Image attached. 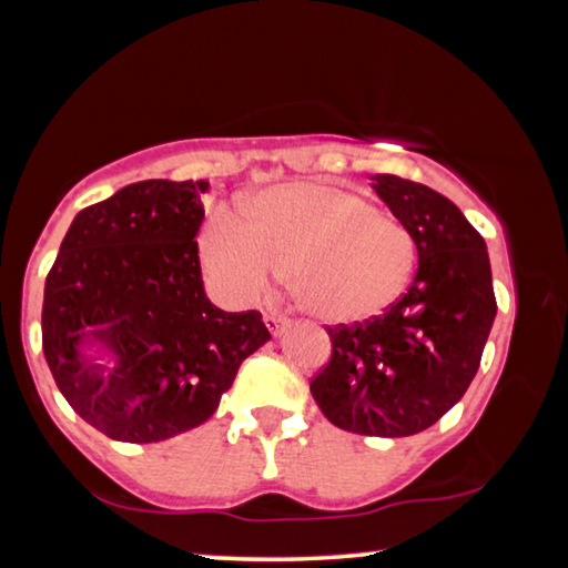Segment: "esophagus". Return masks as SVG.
I'll return each mask as SVG.
<instances>
[{
	"mask_svg": "<svg viewBox=\"0 0 568 568\" xmlns=\"http://www.w3.org/2000/svg\"><path fill=\"white\" fill-rule=\"evenodd\" d=\"M263 323H265V328L271 331V335H281L287 325V318H283V315H277V313H265Z\"/></svg>",
	"mask_w": 568,
	"mask_h": 568,
	"instance_id": "esophagus-1",
	"label": "esophagus"
}]
</instances>
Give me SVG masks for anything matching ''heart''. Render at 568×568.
<instances>
[{
  "instance_id": "b5f03b06",
  "label": "heart",
  "mask_w": 568,
  "mask_h": 568,
  "mask_svg": "<svg viewBox=\"0 0 568 568\" xmlns=\"http://www.w3.org/2000/svg\"><path fill=\"white\" fill-rule=\"evenodd\" d=\"M215 291L250 305L287 273L295 303L328 323L376 318L403 293L416 263L398 220L353 190L293 180L250 200L245 220L215 215L200 237Z\"/></svg>"
}]
</instances>
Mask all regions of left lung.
Listing matches in <instances>:
<instances>
[{"instance_id": "1", "label": "left lung", "mask_w": 568, "mask_h": 568, "mask_svg": "<svg viewBox=\"0 0 568 568\" xmlns=\"http://www.w3.org/2000/svg\"><path fill=\"white\" fill-rule=\"evenodd\" d=\"M371 180L416 243L418 271L383 315L328 328L331 361L311 393L333 426L403 438L464 398L491 333L496 295L484 237L448 197L396 175Z\"/></svg>"}]
</instances>
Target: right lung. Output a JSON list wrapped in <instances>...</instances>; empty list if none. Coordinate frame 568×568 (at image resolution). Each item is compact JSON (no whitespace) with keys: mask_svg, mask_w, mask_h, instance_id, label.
<instances>
[{"mask_svg":"<svg viewBox=\"0 0 568 568\" xmlns=\"http://www.w3.org/2000/svg\"><path fill=\"white\" fill-rule=\"evenodd\" d=\"M207 180H142L77 213L44 283L42 351L77 416L124 444L205 423L271 341L210 303L197 257Z\"/></svg>","mask_w":568,"mask_h":568,"instance_id":"1","label":"right lung"}]
</instances>
